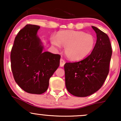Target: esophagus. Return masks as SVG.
I'll use <instances>...</instances> for the list:
<instances>
[{
	"mask_svg": "<svg viewBox=\"0 0 121 121\" xmlns=\"http://www.w3.org/2000/svg\"><path fill=\"white\" fill-rule=\"evenodd\" d=\"M65 63V60H64L62 59H61L60 61V66L61 67H62V66H64V65Z\"/></svg>",
	"mask_w": 121,
	"mask_h": 121,
	"instance_id": "esophagus-1",
	"label": "esophagus"
}]
</instances>
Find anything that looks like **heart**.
Wrapping results in <instances>:
<instances>
[{"label": "heart", "instance_id": "b5f03b06", "mask_svg": "<svg viewBox=\"0 0 121 121\" xmlns=\"http://www.w3.org/2000/svg\"><path fill=\"white\" fill-rule=\"evenodd\" d=\"M53 46L60 48L64 47L65 56L73 61H80L87 57L93 50L95 39L93 35L83 31L73 30H60L56 36L51 37Z\"/></svg>", "mask_w": 121, "mask_h": 121}]
</instances>
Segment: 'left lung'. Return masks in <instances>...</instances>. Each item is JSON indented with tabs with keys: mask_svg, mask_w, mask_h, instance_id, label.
I'll use <instances>...</instances> for the list:
<instances>
[{
	"mask_svg": "<svg viewBox=\"0 0 121 121\" xmlns=\"http://www.w3.org/2000/svg\"><path fill=\"white\" fill-rule=\"evenodd\" d=\"M91 27L96 33L97 41L91 55L80 61L64 65L66 87L76 97H87L98 91L109 72L112 55L110 39L98 28Z\"/></svg>",
	"mask_w": 121,
	"mask_h": 121,
	"instance_id": "1",
	"label": "left lung"
}]
</instances>
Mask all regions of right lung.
<instances>
[{
  "label": "right lung",
  "mask_w": 121,
  "mask_h": 121,
  "mask_svg": "<svg viewBox=\"0 0 121 121\" xmlns=\"http://www.w3.org/2000/svg\"><path fill=\"white\" fill-rule=\"evenodd\" d=\"M40 26L27 24L19 32L11 52L15 81L23 91L41 94L49 86V78L60 65V56L43 52L37 31Z\"/></svg>",
  "instance_id": "obj_1"
}]
</instances>
